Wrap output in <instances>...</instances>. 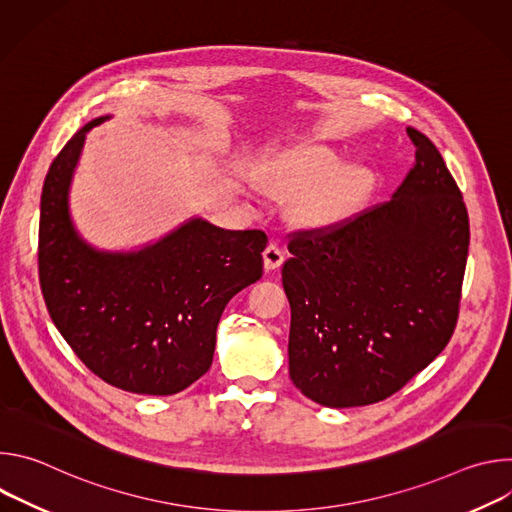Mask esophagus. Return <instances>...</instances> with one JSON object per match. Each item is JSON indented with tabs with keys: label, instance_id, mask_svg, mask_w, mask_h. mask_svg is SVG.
I'll return each mask as SVG.
<instances>
[{
	"label": "esophagus",
	"instance_id": "1",
	"mask_svg": "<svg viewBox=\"0 0 512 512\" xmlns=\"http://www.w3.org/2000/svg\"><path fill=\"white\" fill-rule=\"evenodd\" d=\"M283 259H285V255H283V249H281L279 245L269 243V245L265 247V251H263V263H265V269H267V271L281 267Z\"/></svg>",
	"mask_w": 512,
	"mask_h": 512
}]
</instances>
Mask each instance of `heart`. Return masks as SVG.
I'll return each mask as SVG.
<instances>
[{
	"label": "heart",
	"instance_id": "obj_1",
	"mask_svg": "<svg viewBox=\"0 0 512 512\" xmlns=\"http://www.w3.org/2000/svg\"><path fill=\"white\" fill-rule=\"evenodd\" d=\"M265 184L277 196L308 194L304 214L312 223L326 225L356 206L369 184V174L362 168H346V162L328 148H310L273 162Z\"/></svg>",
	"mask_w": 512,
	"mask_h": 512
}]
</instances>
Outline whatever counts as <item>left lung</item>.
Masks as SVG:
<instances>
[{"mask_svg":"<svg viewBox=\"0 0 512 512\" xmlns=\"http://www.w3.org/2000/svg\"><path fill=\"white\" fill-rule=\"evenodd\" d=\"M407 135L415 162L389 202L287 235L289 377L324 407L391 397L458 324L468 210L435 145L413 127Z\"/></svg>","mask_w":512,"mask_h":512,"instance_id":"8db88e82","label":"left lung"}]
</instances>
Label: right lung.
<instances>
[{
  "instance_id": "right-lung-1",
  "label": "right lung",
  "mask_w": 512,
  "mask_h": 512,
  "mask_svg": "<svg viewBox=\"0 0 512 512\" xmlns=\"http://www.w3.org/2000/svg\"><path fill=\"white\" fill-rule=\"evenodd\" d=\"M87 123L52 160L40 198L38 277L48 314L105 383L139 395H174L212 364L229 300L263 275V231L190 221L139 253H99L70 225L66 192Z\"/></svg>"
}]
</instances>
